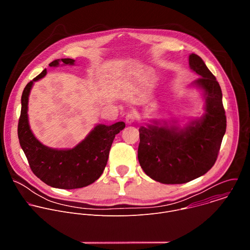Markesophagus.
<instances>
[{"label":"esophagus","mask_w":250,"mask_h":250,"mask_svg":"<svg viewBox=\"0 0 250 250\" xmlns=\"http://www.w3.org/2000/svg\"><path fill=\"white\" fill-rule=\"evenodd\" d=\"M134 121H135V115L132 112H128L125 115V123L127 125H131L132 123H134Z\"/></svg>","instance_id":"34e87169"}]
</instances>
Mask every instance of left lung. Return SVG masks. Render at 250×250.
Returning a JSON list of instances; mask_svg holds the SVG:
<instances>
[{"mask_svg": "<svg viewBox=\"0 0 250 250\" xmlns=\"http://www.w3.org/2000/svg\"><path fill=\"white\" fill-rule=\"evenodd\" d=\"M189 64L200 75L194 84L206 94V114L184 129L141 126L137 157L151 179L163 184H184L206 174L216 163L227 128L222 89L203 59L192 53Z\"/></svg>", "mask_w": 250, "mask_h": 250, "instance_id": "obj_1", "label": "left lung"}]
</instances>
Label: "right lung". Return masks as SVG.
<instances>
[{"label":"right lung","instance_id":"1","mask_svg":"<svg viewBox=\"0 0 250 250\" xmlns=\"http://www.w3.org/2000/svg\"><path fill=\"white\" fill-rule=\"evenodd\" d=\"M64 64H74L73 59L63 58ZM59 60L49 66H57ZM46 70L28 82L21 95V110L18 125L20 145L33 174L46 185L58 189L86 187L103 174L108 162L110 149L116 134L125 128L124 122L112 125H99L76 147L57 150L42 146L32 134L27 120L28 95L34 81L42 78Z\"/></svg>","mask_w":250,"mask_h":250}]
</instances>
